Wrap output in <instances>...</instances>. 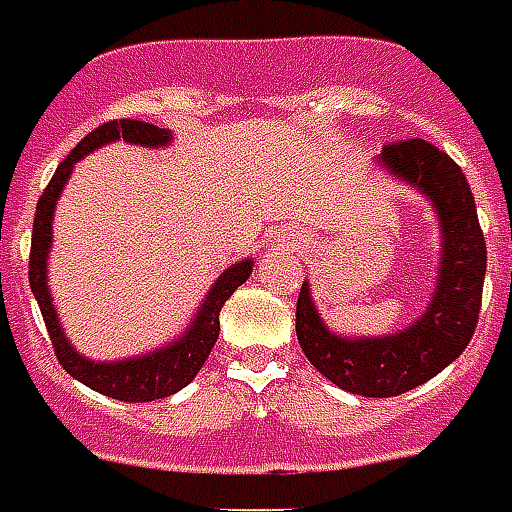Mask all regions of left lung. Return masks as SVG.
I'll return each mask as SVG.
<instances>
[{
    "label": "left lung",
    "mask_w": 512,
    "mask_h": 512,
    "mask_svg": "<svg viewBox=\"0 0 512 512\" xmlns=\"http://www.w3.org/2000/svg\"><path fill=\"white\" fill-rule=\"evenodd\" d=\"M383 168L430 198L441 220V264L436 292L419 320L378 339H350L328 331L308 284L297 295V342L311 364L339 389L361 397H397L422 386L458 358L480 320L485 281V237L463 170L427 140L389 143Z\"/></svg>",
    "instance_id": "obj_1"
}]
</instances>
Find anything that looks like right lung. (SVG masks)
Returning <instances> with one entry per match:
<instances>
[{"mask_svg": "<svg viewBox=\"0 0 512 512\" xmlns=\"http://www.w3.org/2000/svg\"><path fill=\"white\" fill-rule=\"evenodd\" d=\"M115 140H126L134 146L146 148H162L173 140L170 129H159L154 123L132 121V118H121V121L101 123L99 129H93L88 137H82V143L68 154V157L57 165L52 181L46 184L38 209H35V220H32V248H30V286L32 295L41 306L46 331L52 339L54 355L63 364V369L85 383L88 389L107 394L112 400L123 402H151L162 400L181 391L190 383L201 366L212 353L220 333V308L228 297L237 292V286L248 281L253 273V262L242 259L234 267H228L226 273L220 275L215 286L209 289V295L198 308L195 320L187 331L181 333L176 342H170L162 350L140 355V358H126V361H110V364H99L90 361L85 355H79L65 339L57 311L52 306V295H49V284H46V259H49V248H52V217L57 198L63 192L65 181L71 176V170L82 157H88L90 151L115 143Z\"/></svg>", "mask_w": 512, "mask_h": 512, "instance_id": "obj_1", "label": "right lung"}]
</instances>
